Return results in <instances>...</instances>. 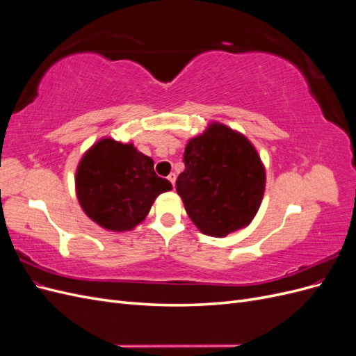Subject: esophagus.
<instances>
[{"label": "esophagus", "mask_w": 356, "mask_h": 356, "mask_svg": "<svg viewBox=\"0 0 356 356\" xmlns=\"http://www.w3.org/2000/svg\"><path fill=\"white\" fill-rule=\"evenodd\" d=\"M168 179L170 181V184H172V186H175V179H177V175L174 174V172H172V174H169Z\"/></svg>", "instance_id": "34e87169"}]
</instances>
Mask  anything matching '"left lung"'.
Here are the masks:
<instances>
[{
  "label": "left lung",
  "instance_id": "obj_1",
  "mask_svg": "<svg viewBox=\"0 0 356 356\" xmlns=\"http://www.w3.org/2000/svg\"><path fill=\"white\" fill-rule=\"evenodd\" d=\"M182 161L177 193L202 233L224 238L251 222L263 199L266 172L243 135L213 123L190 139Z\"/></svg>",
  "mask_w": 356,
  "mask_h": 356
}]
</instances>
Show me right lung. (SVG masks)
Instances as JSON below:
<instances>
[{
	"label": "right lung",
	"mask_w": 356,
	"mask_h": 356,
	"mask_svg": "<svg viewBox=\"0 0 356 356\" xmlns=\"http://www.w3.org/2000/svg\"><path fill=\"white\" fill-rule=\"evenodd\" d=\"M153 166V159L132 144L101 139L83 156L75 175L83 211L104 229H134L147 217L160 193L172 188Z\"/></svg>",
	"instance_id": "1"
}]
</instances>
